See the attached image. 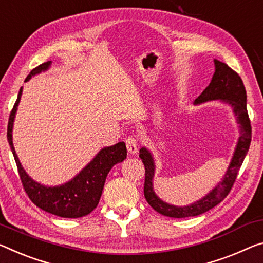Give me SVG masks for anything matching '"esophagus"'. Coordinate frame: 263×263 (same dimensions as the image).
<instances>
[{
    "label": "esophagus",
    "mask_w": 263,
    "mask_h": 263,
    "mask_svg": "<svg viewBox=\"0 0 263 263\" xmlns=\"http://www.w3.org/2000/svg\"><path fill=\"white\" fill-rule=\"evenodd\" d=\"M125 143H126V147H127L128 153L135 154L138 152V143H137L136 137H133V136L127 137L126 140H125Z\"/></svg>",
    "instance_id": "obj_1"
}]
</instances>
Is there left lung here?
<instances>
[{
	"label": "left lung",
	"instance_id": "left-lung-1",
	"mask_svg": "<svg viewBox=\"0 0 263 263\" xmlns=\"http://www.w3.org/2000/svg\"><path fill=\"white\" fill-rule=\"evenodd\" d=\"M214 64L215 72L213 78H212L210 85L195 99V104L221 99V101L231 104L234 109L235 116L237 117V123L240 124L241 127V136L237 141L234 157L227 170V173L224 174L223 180L205 198L190 206L177 207L168 205V203L161 201L153 192L152 178L154 173V164L151 153L145 147L140 148L139 151V157L145 166V199L154 211L165 216H170V218H189V216L200 215L221 202L234 185L237 173H239L246 154L249 149V145H251L252 126L251 119L248 117L247 95H246L242 79L239 76V73L229 68L226 63L215 60Z\"/></svg>",
	"mask_w": 263,
	"mask_h": 263
}]
</instances>
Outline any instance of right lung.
Segmentation results:
<instances>
[{
	"mask_svg": "<svg viewBox=\"0 0 263 263\" xmlns=\"http://www.w3.org/2000/svg\"><path fill=\"white\" fill-rule=\"evenodd\" d=\"M50 63H51L50 61L45 62V63H42L36 66L35 69H32L26 81H29L31 76L41 72L42 70H47ZM21 95H22V87L20 89L17 99H16L14 107L10 112L7 138L8 143L10 145L11 152L14 154L24 191L37 207L42 208L48 213L62 216V218H82V216L90 214L98 205L107 173L116 164L123 161L126 158L127 151L125 143L120 141L114 146L103 148L78 176L66 184L56 187L41 185L32 180L21 166L14 145H12V123H14Z\"/></svg>",
	"mask_w": 263,
	"mask_h": 263,
	"instance_id": "obj_1",
	"label": "right lung"
}]
</instances>
